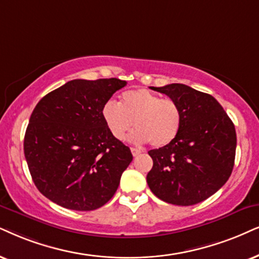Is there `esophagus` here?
Masks as SVG:
<instances>
[{
  "label": "esophagus",
  "mask_w": 259,
  "mask_h": 259,
  "mask_svg": "<svg viewBox=\"0 0 259 259\" xmlns=\"http://www.w3.org/2000/svg\"><path fill=\"white\" fill-rule=\"evenodd\" d=\"M132 153H133L134 156H137V155H140L141 153H142V150L139 149V148H132Z\"/></svg>",
  "instance_id": "esophagus-1"
}]
</instances>
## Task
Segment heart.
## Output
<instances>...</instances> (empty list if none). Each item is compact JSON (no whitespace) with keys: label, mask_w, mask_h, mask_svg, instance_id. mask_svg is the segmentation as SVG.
<instances>
[{"label":"heart","mask_w":259,"mask_h":259,"mask_svg":"<svg viewBox=\"0 0 259 259\" xmlns=\"http://www.w3.org/2000/svg\"><path fill=\"white\" fill-rule=\"evenodd\" d=\"M101 117L116 140H125L135 125L134 142H150L154 147L169 145L182 125V112L175 100L143 88L124 92L119 104L107 100L101 107Z\"/></svg>","instance_id":"b5f03b06"}]
</instances>
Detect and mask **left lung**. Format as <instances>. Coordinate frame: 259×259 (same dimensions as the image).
<instances>
[{"label":"left lung","mask_w":259,"mask_h":259,"mask_svg":"<svg viewBox=\"0 0 259 259\" xmlns=\"http://www.w3.org/2000/svg\"><path fill=\"white\" fill-rule=\"evenodd\" d=\"M178 104L182 125L171 143L149 150L153 167L149 189L163 202L192 205L214 195L230 178L234 166V124L210 94L183 83L152 87Z\"/></svg>","instance_id":"8db88e82"}]
</instances>
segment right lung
Here are the masks:
<instances>
[{"label": "right lung", "instance_id": "add662e5", "mask_svg": "<svg viewBox=\"0 0 259 259\" xmlns=\"http://www.w3.org/2000/svg\"><path fill=\"white\" fill-rule=\"evenodd\" d=\"M126 84L119 78L71 80L34 107L24 152L35 186L71 210L103 207L118 189L133 154L111 135L101 107Z\"/></svg>", "mask_w": 259, "mask_h": 259}]
</instances>
